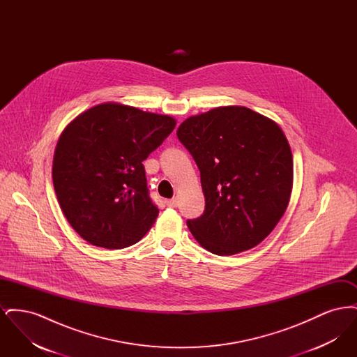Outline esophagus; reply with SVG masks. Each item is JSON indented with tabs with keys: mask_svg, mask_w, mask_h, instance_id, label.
<instances>
[{
	"mask_svg": "<svg viewBox=\"0 0 357 357\" xmlns=\"http://www.w3.org/2000/svg\"><path fill=\"white\" fill-rule=\"evenodd\" d=\"M166 204H167L169 207H176V206H178V199H176V198L167 199V201H166Z\"/></svg>",
	"mask_w": 357,
	"mask_h": 357,
	"instance_id": "obj_1",
	"label": "esophagus"
}]
</instances>
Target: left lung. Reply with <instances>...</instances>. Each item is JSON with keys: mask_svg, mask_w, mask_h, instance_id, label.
I'll return each mask as SVG.
<instances>
[{"mask_svg": "<svg viewBox=\"0 0 357 357\" xmlns=\"http://www.w3.org/2000/svg\"><path fill=\"white\" fill-rule=\"evenodd\" d=\"M178 139L201 171L204 211L187 226L213 255L249 250L272 233L288 207L293 156L272 119L241 105L190 116Z\"/></svg>", "mask_w": 357, "mask_h": 357, "instance_id": "left-lung-1", "label": "left lung"}]
</instances>
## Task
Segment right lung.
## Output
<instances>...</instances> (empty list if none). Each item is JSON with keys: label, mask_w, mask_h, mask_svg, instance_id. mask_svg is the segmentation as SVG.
Masks as SVG:
<instances>
[{"label": "right lung", "mask_w": 357, "mask_h": 357, "mask_svg": "<svg viewBox=\"0 0 357 357\" xmlns=\"http://www.w3.org/2000/svg\"><path fill=\"white\" fill-rule=\"evenodd\" d=\"M176 121L119 102L95 105L59 137L52 178L73 230L91 245L123 249L151 229L153 204L143 160L170 135Z\"/></svg>", "instance_id": "right-lung-1"}]
</instances>
